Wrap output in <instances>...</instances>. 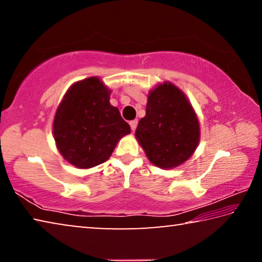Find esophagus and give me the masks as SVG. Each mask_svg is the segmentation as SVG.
Here are the masks:
<instances>
[{"label": "esophagus", "mask_w": 262, "mask_h": 262, "mask_svg": "<svg viewBox=\"0 0 262 262\" xmlns=\"http://www.w3.org/2000/svg\"><path fill=\"white\" fill-rule=\"evenodd\" d=\"M129 125H130L132 130H135V129H136V127H137V120H133V121H130V122H129Z\"/></svg>", "instance_id": "34e87169"}]
</instances>
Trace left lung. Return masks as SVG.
I'll return each instance as SVG.
<instances>
[{
    "label": "left lung",
    "mask_w": 262,
    "mask_h": 262,
    "mask_svg": "<svg viewBox=\"0 0 262 262\" xmlns=\"http://www.w3.org/2000/svg\"><path fill=\"white\" fill-rule=\"evenodd\" d=\"M135 137L155 166L174 168L196 150L200 122L184 92L165 81L149 91Z\"/></svg>",
    "instance_id": "obj_1"
}]
</instances>
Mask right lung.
Masks as SVG:
<instances>
[{
	"instance_id": "1",
	"label": "right lung",
	"mask_w": 262,
	"mask_h": 262,
	"mask_svg": "<svg viewBox=\"0 0 262 262\" xmlns=\"http://www.w3.org/2000/svg\"><path fill=\"white\" fill-rule=\"evenodd\" d=\"M111 90L99 77L74 83L66 92L53 121L56 148L78 168L105 163L130 127L110 103Z\"/></svg>"
}]
</instances>
